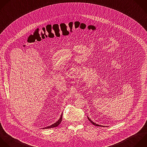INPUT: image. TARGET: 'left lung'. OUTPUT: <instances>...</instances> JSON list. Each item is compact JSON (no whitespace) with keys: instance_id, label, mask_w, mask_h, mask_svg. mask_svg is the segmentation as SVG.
<instances>
[{"instance_id":"1","label":"left lung","mask_w":147,"mask_h":147,"mask_svg":"<svg viewBox=\"0 0 147 147\" xmlns=\"http://www.w3.org/2000/svg\"><path fill=\"white\" fill-rule=\"evenodd\" d=\"M88 120L93 125H94V126H101V127H105V126H102V125H98V124H96V123H94V122H93L88 117Z\"/></svg>"}]
</instances>
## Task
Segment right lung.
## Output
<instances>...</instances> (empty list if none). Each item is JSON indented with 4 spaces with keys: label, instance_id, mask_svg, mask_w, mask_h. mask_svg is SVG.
Instances as JSON below:
<instances>
[{
    "label": "right lung",
    "instance_id": "right-lung-1",
    "mask_svg": "<svg viewBox=\"0 0 147 147\" xmlns=\"http://www.w3.org/2000/svg\"><path fill=\"white\" fill-rule=\"evenodd\" d=\"M62 114H61V117H60V118L58 120V121H57L55 123H54L52 124L51 125H50V126H47V127H44V128H42V129H50V128H53V127H57V126H58L61 123V122H62Z\"/></svg>",
    "mask_w": 147,
    "mask_h": 147
}]
</instances>
